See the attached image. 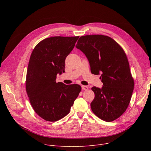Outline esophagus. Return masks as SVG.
<instances>
[{
  "label": "esophagus",
  "instance_id": "esophagus-1",
  "mask_svg": "<svg viewBox=\"0 0 151 151\" xmlns=\"http://www.w3.org/2000/svg\"><path fill=\"white\" fill-rule=\"evenodd\" d=\"M88 89V87L87 86H85V85H82V90H87Z\"/></svg>",
  "mask_w": 151,
  "mask_h": 151
}]
</instances>
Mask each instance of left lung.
I'll use <instances>...</instances> for the list:
<instances>
[{"label":"left lung","instance_id":"left-lung-1","mask_svg":"<svg viewBox=\"0 0 151 151\" xmlns=\"http://www.w3.org/2000/svg\"><path fill=\"white\" fill-rule=\"evenodd\" d=\"M76 47L87 58L91 73L101 75L103 83L101 88H91L95 94L92 111L105 121L115 120L126 111L134 89L125 53L113 39L101 35L81 36Z\"/></svg>","mask_w":151,"mask_h":151}]
</instances>
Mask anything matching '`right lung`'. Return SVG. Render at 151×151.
<instances>
[{"label":"right lung","instance_id":"add662e5","mask_svg":"<svg viewBox=\"0 0 151 151\" xmlns=\"http://www.w3.org/2000/svg\"><path fill=\"white\" fill-rule=\"evenodd\" d=\"M78 38L54 36L45 39L31 54L26 91L35 112L47 121H56L66 116L81 90L78 84L56 82L57 75L64 72L66 58Z\"/></svg>","mask_w":151,"mask_h":151}]
</instances>
